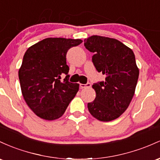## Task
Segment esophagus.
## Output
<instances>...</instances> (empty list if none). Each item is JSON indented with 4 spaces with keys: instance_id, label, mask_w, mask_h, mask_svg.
Here are the masks:
<instances>
[{
    "instance_id": "34e87169",
    "label": "esophagus",
    "mask_w": 160,
    "mask_h": 160,
    "mask_svg": "<svg viewBox=\"0 0 160 160\" xmlns=\"http://www.w3.org/2000/svg\"><path fill=\"white\" fill-rule=\"evenodd\" d=\"M91 86V83H87V84H80V88L84 89L87 88H90Z\"/></svg>"
}]
</instances>
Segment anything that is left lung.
<instances>
[{"mask_svg": "<svg viewBox=\"0 0 160 160\" xmlns=\"http://www.w3.org/2000/svg\"><path fill=\"white\" fill-rule=\"evenodd\" d=\"M85 47L94 54L92 62L105 81L94 83L96 98L88 103L97 119L109 122L126 110L134 94L139 76L135 57L131 48L110 38L93 35L85 39Z\"/></svg>", "mask_w": 160, "mask_h": 160, "instance_id": "left-lung-1", "label": "left lung"}]
</instances>
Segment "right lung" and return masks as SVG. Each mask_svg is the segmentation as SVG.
<instances>
[{"label":"right lung","mask_w":160,"mask_h":160,"mask_svg":"<svg viewBox=\"0 0 160 160\" xmlns=\"http://www.w3.org/2000/svg\"><path fill=\"white\" fill-rule=\"evenodd\" d=\"M81 39L48 38L28 48L19 70L25 101L38 117L54 120L65 112L79 85L69 82L66 53ZM66 78L61 82V75Z\"/></svg>","instance_id":"add662e5"}]
</instances>
